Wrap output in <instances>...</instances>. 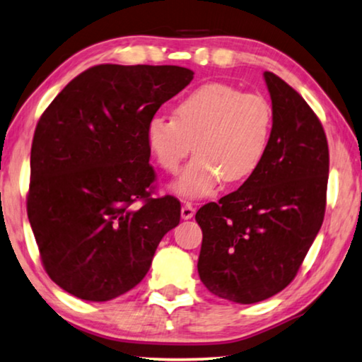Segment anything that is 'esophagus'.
Listing matches in <instances>:
<instances>
[{
	"instance_id": "obj_1",
	"label": "esophagus",
	"mask_w": 362,
	"mask_h": 362,
	"mask_svg": "<svg viewBox=\"0 0 362 362\" xmlns=\"http://www.w3.org/2000/svg\"><path fill=\"white\" fill-rule=\"evenodd\" d=\"M193 214H195V208H193L192 203H183L182 206V218L183 219H192Z\"/></svg>"
}]
</instances>
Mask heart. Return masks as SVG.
I'll use <instances>...</instances> for the list:
<instances>
[{"label":"heart","instance_id":"1","mask_svg":"<svg viewBox=\"0 0 362 362\" xmlns=\"http://www.w3.org/2000/svg\"><path fill=\"white\" fill-rule=\"evenodd\" d=\"M273 123L267 97L208 83L182 97L174 118H151L146 143L160 169L175 174L195 141L197 156L174 182V190L183 198H203L224 180L237 183L255 174L268 151Z\"/></svg>","mask_w":362,"mask_h":362}]
</instances>
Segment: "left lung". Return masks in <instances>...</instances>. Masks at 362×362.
<instances>
[{"instance_id": "left-lung-1", "label": "left lung", "mask_w": 362, "mask_h": 362, "mask_svg": "<svg viewBox=\"0 0 362 362\" xmlns=\"http://www.w3.org/2000/svg\"><path fill=\"white\" fill-rule=\"evenodd\" d=\"M274 123L263 163L240 188L197 211L198 274L209 293L237 304L293 281L325 216L328 143L299 93L265 71Z\"/></svg>"}]
</instances>
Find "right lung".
I'll return each instance as SVG.
<instances>
[{
    "mask_svg": "<svg viewBox=\"0 0 362 362\" xmlns=\"http://www.w3.org/2000/svg\"><path fill=\"white\" fill-rule=\"evenodd\" d=\"M192 69L97 64L64 86L35 127L27 216L52 281L104 302L149 272L180 202L153 198L146 127Z\"/></svg>",
    "mask_w": 362,
    "mask_h": 362,
    "instance_id": "right-lung-1",
    "label": "right lung"
}]
</instances>
